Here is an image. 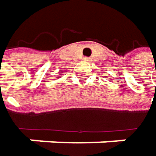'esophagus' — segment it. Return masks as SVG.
<instances>
[{
    "label": "esophagus",
    "mask_w": 156,
    "mask_h": 156,
    "mask_svg": "<svg viewBox=\"0 0 156 156\" xmlns=\"http://www.w3.org/2000/svg\"><path fill=\"white\" fill-rule=\"evenodd\" d=\"M84 60H85V61H87V62L90 61V59H89L88 58H84Z\"/></svg>",
    "instance_id": "esophagus-1"
}]
</instances>
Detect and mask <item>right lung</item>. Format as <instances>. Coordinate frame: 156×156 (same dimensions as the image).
I'll list each match as a JSON object with an SVG mask.
<instances>
[{
    "label": "right lung",
    "instance_id": "obj_1",
    "mask_svg": "<svg viewBox=\"0 0 156 156\" xmlns=\"http://www.w3.org/2000/svg\"><path fill=\"white\" fill-rule=\"evenodd\" d=\"M58 77H60V76H58Z\"/></svg>",
    "mask_w": 156,
    "mask_h": 156
}]
</instances>
